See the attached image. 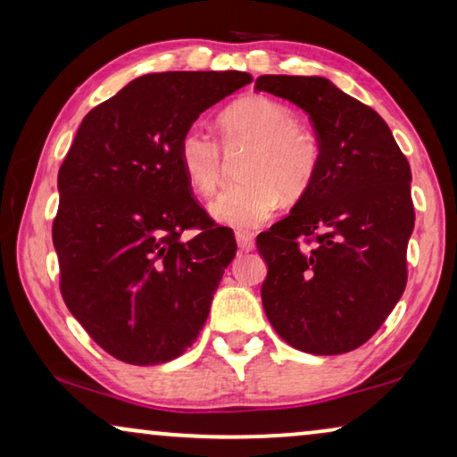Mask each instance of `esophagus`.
<instances>
[{
  "mask_svg": "<svg viewBox=\"0 0 457 457\" xmlns=\"http://www.w3.org/2000/svg\"><path fill=\"white\" fill-rule=\"evenodd\" d=\"M235 237H237V245H239L241 252H252V249H253V235L252 233L239 230V233H237Z\"/></svg>",
  "mask_w": 457,
  "mask_h": 457,
  "instance_id": "esophagus-1",
  "label": "esophagus"
}]
</instances>
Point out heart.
<instances>
[{
	"label": "heart",
	"mask_w": 457,
	"mask_h": 457,
	"mask_svg": "<svg viewBox=\"0 0 457 457\" xmlns=\"http://www.w3.org/2000/svg\"><path fill=\"white\" fill-rule=\"evenodd\" d=\"M224 145L249 143L243 158L241 183L230 185L210 204V214L233 228L264 222L278 199L303 195L320 168V141L308 127L295 122L285 104L252 96L222 112ZM179 162L193 189L210 195L222 177V147L202 122H193L179 139Z\"/></svg>",
	"instance_id": "b5f03b06"
}]
</instances>
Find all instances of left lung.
<instances>
[{
  "label": "left lung",
  "mask_w": 457,
  "mask_h": 457,
  "mask_svg": "<svg viewBox=\"0 0 457 457\" xmlns=\"http://www.w3.org/2000/svg\"><path fill=\"white\" fill-rule=\"evenodd\" d=\"M255 89L299 105L322 152L310 189L255 241L268 266L264 312L295 349L347 353L377 333L405 289L410 164L383 118L328 79L264 74Z\"/></svg>",
  "instance_id": "obj_1"
}]
</instances>
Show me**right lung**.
<instances>
[{"label":"right lung","mask_w":457,"mask_h":457,"mask_svg":"<svg viewBox=\"0 0 457 457\" xmlns=\"http://www.w3.org/2000/svg\"><path fill=\"white\" fill-rule=\"evenodd\" d=\"M252 83L247 72H158L83 118L58 172L54 247L71 314L104 352L164 364L197 339L233 230L191 197L179 139L199 114ZM197 228L189 242L182 230Z\"/></svg>","instance_id":"obj_1"}]
</instances>
